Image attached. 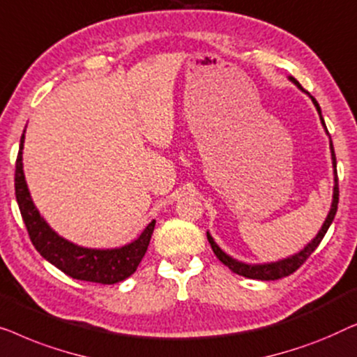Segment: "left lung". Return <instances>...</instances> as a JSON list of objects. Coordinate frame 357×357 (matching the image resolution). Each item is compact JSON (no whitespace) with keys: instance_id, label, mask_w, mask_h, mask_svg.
<instances>
[{"instance_id":"left-lung-1","label":"left lung","mask_w":357,"mask_h":357,"mask_svg":"<svg viewBox=\"0 0 357 357\" xmlns=\"http://www.w3.org/2000/svg\"><path fill=\"white\" fill-rule=\"evenodd\" d=\"M291 82H293L296 87H298L299 90H303L304 93L309 95V98L312 100L314 107L317 108V113L320 116V121H322V126L325 129V132L328 134L327 130V126H325V121L322 118V109H320L317 100H315L312 95H310L309 92H305V90L303 89V85H301L298 80H296L294 77H288ZM330 137V134H328ZM330 152H331V165H333V181H335V185H333V200H331V207H330V212L327 215V218H325V222L322 225V228L319 229V233L315 238L310 241V243L307 245H304V249H301L298 254L294 255H289V257L286 259H281V260H277V262H270V264H244V262H239V260H236L231 257V255H228L225 250L220 249V245L215 243V239L212 238V234L208 233L207 231V239L210 245H212L213 252L215 255H217L220 262H223L227 267L231 270V272L238 273L241 275V277H245V278H252V280H262V281H268V280H280L283 277H288V275H291L293 272H296L301 265H303L305 260L309 259V255L314 252L315 249H317V245L320 244V241L324 239L325 233H327L331 222H333L335 215H336V208H338V195H340V190H338V174H336V157H335V150H333V144H331V139H330Z\"/></svg>"}]
</instances>
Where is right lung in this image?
<instances>
[{
    "mask_svg": "<svg viewBox=\"0 0 357 357\" xmlns=\"http://www.w3.org/2000/svg\"><path fill=\"white\" fill-rule=\"evenodd\" d=\"M26 132V130H24ZM22 134L21 144H19V153L16 160V199L19 210H21L22 220L26 223L30 241L38 250L43 259L50 264L66 273L68 277L92 281L100 284H114L119 281L129 278L137 270L140 260L147 252L150 238H152L155 220L147 225L137 239L121 248L114 249H92L82 248L64 239L56 231L45 222L42 215L35 207L32 197H30L26 176H24L22 165V150H24Z\"/></svg>",
    "mask_w": 357,
    "mask_h": 357,
    "instance_id": "add662e5",
    "label": "right lung"
}]
</instances>
